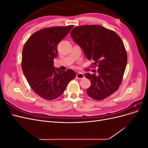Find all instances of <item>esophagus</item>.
I'll use <instances>...</instances> for the list:
<instances>
[{"label":"esophagus","instance_id":"obj_1","mask_svg":"<svg viewBox=\"0 0 148 148\" xmlns=\"http://www.w3.org/2000/svg\"><path fill=\"white\" fill-rule=\"evenodd\" d=\"M84 77V75L83 73H77V78L81 79H83Z\"/></svg>","mask_w":148,"mask_h":148}]
</instances>
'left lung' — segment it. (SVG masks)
Instances as JSON below:
<instances>
[{
  "mask_svg": "<svg viewBox=\"0 0 148 148\" xmlns=\"http://www.w3.org/2000/svg\"><path fill=\"white\" fill-rule=\"evenodd\" d=\"M70 35L87 59L94 61V66L98 67V75L84 74L91 84L88 95L99 101L112 95L122 83L127 63L122 40L114 31L97 25L76 26Z\"/></svg>",
  "mask_w": 148,
  "mask_h": 148,
  "instance_id": "obj_1",
  "label": "left lung"
}]
</instances>
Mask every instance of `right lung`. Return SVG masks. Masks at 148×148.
Instances as JSON below:
<instances>
[{
    "label": "right lung",
    "mask_w": 148,
    "mask_h": 148,
    "mask_svg": "<svg viewBox=\"0 0 148 148\" xmlns=\"http://www.w3.org/2000/svg\"><path fill=\"white\" fill-rule=\"evenodd\" d=\"M73 25L43 28L33 33L22 51L21 68L31 89L43 99L59 97L69 83L76 77L73 70L61 71L53 66L57 45Z\"/></svg>",
    "instance_id": "right-lung-1"
}]
</instances>
